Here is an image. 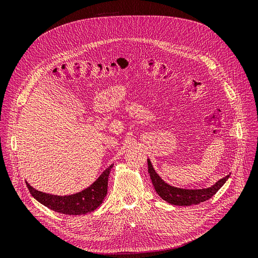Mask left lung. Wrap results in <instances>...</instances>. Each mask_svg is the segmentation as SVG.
<instances>
[{"label": "left lung", "instance_id": "1", "mask_svg": "<svg viewBox=\"0 0 258 258\" xmlns=\"http://www.w3.org/2000/svg\"><path fill=\"white\" fill-rule=\"evenodd\" d=\"M147 165L148 173H150L155 190L157 191V194L163 200L174 206L187 207L191 205H198L200 202H204L210 198H212L218 191V189H220L226 183V181L229 178V175H226L225 177L221 178L220 181H217L214 185L209 187V188L184 189L171 186L163 181V179L156 173L150 159H147Z\"/></svg>", "mask_w": 258, "mask_h": 258}]
</instances>
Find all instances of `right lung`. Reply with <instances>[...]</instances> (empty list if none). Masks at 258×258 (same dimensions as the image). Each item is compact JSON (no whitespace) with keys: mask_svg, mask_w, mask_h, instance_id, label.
<instances>
[{"mask_svg":"<svg viewBox=\"0 0 258 258\" xmlns=\"http://www.w3.org/2000/svg\"><path fill=\"white\" fill-rule=\"evenodd\" d=\"M112 168L113 165L105 169L97 181L86 189L69 196H57L38 191L26 183L30 194L45 207L62 214L81 215L92 212L103 202L107 194V181Z\"/></svg>","mask_w":258,"mask_h":258,"instance_id":"1","label":"right lung"}]
</instances>
